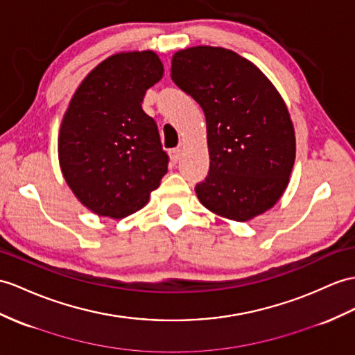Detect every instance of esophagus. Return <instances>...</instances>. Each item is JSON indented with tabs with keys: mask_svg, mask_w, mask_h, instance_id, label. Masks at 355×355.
I'll use <instances>...</instances> for the list:
<instances>
[{
	"mask_svg": "<svg viewBox=\"0 0 355 355\" xmlns=\"http://www.w3.org/2000/svg\"><path fill=\"white\" fill-rule=\"evenodd\" d=\"M180 153H182V150H180L179 148L171 149V150H170V158H171V161H173V162H178V161L180 159Z\"/></svg>",
	"mask_w": 355,
	"mask_h": 355,
	"instance_id": "1",
	"label": "esophagus"
}]
</instances>
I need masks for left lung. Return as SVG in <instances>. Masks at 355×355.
<instances>
[{
	"instance_id": "obj_1",
	"label": "left lung",
	"mask_w": 355,
	"mask_h": 355,
	"mask_svg": "<svg viewBox=\"0 0 355 355\" xmlns=\"http://www.w3.org/2000/svg\"><path fill=\"white\" fill-rule=\"evenodd\" d=\"M171 80L206 117L211 164L196 187L200 203L233 221L271 209L295 162V131L274 84L250 60L206 45L175 53Z\"/></svg>"
}]
</instances>
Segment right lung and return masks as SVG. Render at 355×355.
<instances>
[{"mask_svg":"<svg viewBox=\"0 0 355 355\" xmlns=\"http://www.w3.org/2000/svg\"><path fill=\"white\" fill-rule=\"evenodd\" d=\"M164 75L153 51L101 62L78 85L58 132V161L75 197L99 217L125 218L149 202L167 173L155 120L141 102Z\"/></svg>","mask_w":355,"mask_h":355,"instance_id":"add662e5","label":"right lung"}]
</instances>
